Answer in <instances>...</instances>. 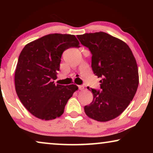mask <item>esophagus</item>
<instances>
[{
  "instance_id": "obj_1",
  "label": "esophagus",
  "mask_w": 153,
  "mask_h": 153,
  "mask_svg": "<svg viewBox=\"0 0 153 153\" xmlns=\"http://www.w3.org/2000/svg\"><path fill=\"white\" fill-rule=\"evenodd\" d=\"M78 88H79V90H80V91H82V90L84 89V86L82 85H78Z\"/></svg>"
}]
</instances>
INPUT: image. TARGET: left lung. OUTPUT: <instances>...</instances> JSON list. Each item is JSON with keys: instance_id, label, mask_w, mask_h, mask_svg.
<instances>
[{"instance_id": "obj_1", "label": "left lung", "mask_w": 153, "mask_h": 153, "mask_svg": "<svg viewBox=\"0 0 153 153\" xmlns=\"http://www.w3.org/2000/svg\"><path fill=\"white\" fill-rule=\"evenodd\" d=\"M92 54L91 67L100 81V89L87 87L93 95L84 106L89 118L106 122L118 117L133 100L139 85L137 62L124 42L104 32L77 35Z\"/></svg>"}]
</instances>
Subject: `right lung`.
<instances>
[{
	"instance_id": "add662e5",
	"label": "right lung",
	"mask_w": 153,
	"mask_h": 153,
	"mask_svg": "<svg viewBox=\"0 0 153 153\" xmlns=\"http://www.w3.org/2000/svg\"><path fill=\"white\" fill-rule=\"evenodd\" d=\"M71 47H80L73 35L49 34L25 46L19 56L14 75L15 89L20 101L30 114L49 120L63 114L76 85L54 83L61 56Z\"/></svg>"
}]
</instances>
